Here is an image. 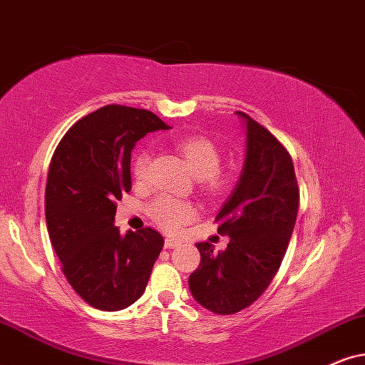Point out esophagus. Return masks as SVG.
<instances>
[{
  "label": "esophagus",
  "instance_id": "34e87169",
  "mask_svg": "<svg viewBox=\"0 0 365 365\" xmlns=\"http://www.w3.org/2000/svg\"><path fill=\"white\" fill-rule=\"evenodd\" d=\"M180 244H182V242H180L178 239H172V237H167V239H165V247H167V249L178 247Z\"/></svg>",
  "mask_w": 365,
  "mask_h": 365
}]
</instances>
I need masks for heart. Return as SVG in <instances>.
<instances>
[{
    "instance_id": "obj_1",
    "label": "heart",
    "mask_w": 365,
    "mask_h": 365,
    "mask_svg": "<svg viewBox=\"0 0 365 365\" xmlns=\"http://www.w3.org/2000/svg\"><path fill=\"white\" fill-rule=\"evenodd\" d=\"M178 151L185 158L192 173L197 178L205 180L207 188L219 190L222 187V180L217 175L222 158H220V151L215 148L214 143L202 136L187 138V140L178 143ZM148 151L138 153L135 161H133V177L136 182H145L148 178ZM195 214L197 209L190 202L177 200V198L168 195L156 197L150 205V215L153 222L167 232H177L188 220H192Z\"/></svg>"
}]
</instances>
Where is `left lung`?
Listing matches in <instances>:
<instances>
[{"label":"left lung","instance_id":"obj_1","mask_svg":"<svg viewBox=\"0 0 365 365\" xmlns=\"http://www.w3.org/2000/svg\"><path fill=\"white\" fill-rule=\"evenodd\" d=\"M246 128V158L239 182L217 219L229 236L225 251L197 242L200 266L188 278L198 305L232 315L256 302L278 273L298 214L292 156L276 138L237 110Z\"/></svg>","mask_w":365,"mask_h":365}]
</instances>
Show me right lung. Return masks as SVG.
Segmentation results:
<instances>
[{
    "instance_id": "add662e5",
    "label": "right lung",
    "mask_w": 365,
    "mask_h": 365,
    "mask_svg": "<svg viewBox=\"0 0 365 365\" xmlns=\"http://www.w3.org/2000/svg\"><path fill=\"white\" fill-rule=\"evenodd\" d=\"M145 109L104 106L66 133L50 161L45 219L62 271L91 307L118 312L145 293L163 237L146 227L123 236L116 200L131 190V151L168 129Z\"/></svg>"
}]
</instances>
